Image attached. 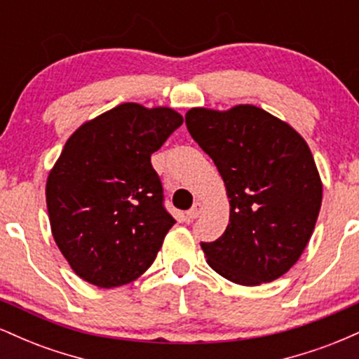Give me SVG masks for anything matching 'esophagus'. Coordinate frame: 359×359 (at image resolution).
<instances>
[{"label":"esophagus","instance_id":"34e87169","mask_svg":"<svg viewBox=\"0 0 359 359\" xmlns=\"http://www.w3.org/2000/svg\"><path fill=\"white\" fill-rule=\"evenodd\" d=\"M201 212H203V204L201 203H196L192 205V209H189L187 211V219H197V217L201 216Z\"/></svg>","mask_w":359,"mask_h":359}]
</instances>
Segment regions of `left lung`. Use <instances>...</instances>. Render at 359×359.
<instances>
[{
    "label": "left lung",
    "mask_w": 359,
    "mask_h": 359,
    "mask_svg": "<svg viewBox=\"0 0 359 359\" xmlns=\"http://www.w3.org/2000/svg\"><path fill=\"white\" fill-rule=\"evenodd\" d=\"M185 125L212 158L229 199L226 231L201 243L209 266L245 287L282 277L306 250L323 203L306 140L253 104L192 108Z\"/></svg>",
    "instance_id": "obj_1"
}]
</instances>
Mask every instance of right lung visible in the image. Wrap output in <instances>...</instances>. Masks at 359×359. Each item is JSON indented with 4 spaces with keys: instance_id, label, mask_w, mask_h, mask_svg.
<instances>
[{
    "instance_id": "add662e5",
    "label": "right lung",
    "mask_w": 359,
    "mask_h": 359,
    "mask_svg": "<svg viewBox=\"0 0 359 359\" xmlns=\"http://www.w3.org/2000/svg\"><path fill=\"white\" fill-rule=\"evenodd\" d=\"M182 123L172 108L123 102L69 137L45 197L53 240L77 277L113 288L150 269L175 224L150 156Z\"/></svg>"
}]
</instances>
